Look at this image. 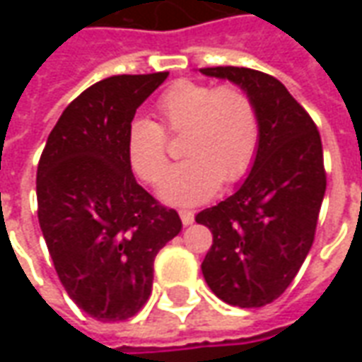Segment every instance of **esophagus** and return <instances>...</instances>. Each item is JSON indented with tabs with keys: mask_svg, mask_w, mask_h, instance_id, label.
Here are the masks:
<instances>
[{
	"mask_svg": "<svg viewBox=\"0 0 362 362\" xmlns=\"http://www.w3.org/2000/svg\"><path fill=\"white\" fill-rule=\"evenodd\" d=\"M180 219L184 225H192L194 219H196V215H194V211H189V209H180Z\"/></svg>",
	"mask_w": 362,
	"mask_h": 362,
	"instance_id": "34e87169",
	"label": "esophagus"
}]
</instances>
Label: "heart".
<instances>
[{"mask_svg":"<svg viewBox=\"0 0 362 362\" xmlns=\"http://www.w3.org/2000/svg\"><path fill=\"white\" fill-rule=\"evenodd\" d=\"M158 124L135 118L127 126L126 155L137 178L157 184L168 165L166 134H182L186 158L166 173L160 197L196 205L217 194L221 182L243 180L256 163L262 139L258 106L235 83L174 81L155 100Z\"/></svg>","mask_w":362,"mask_h":362,"instance_id":"obj_1","label":"heart"}]
</instances>
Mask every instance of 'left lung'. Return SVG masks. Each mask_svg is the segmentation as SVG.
<instances>
[{"mask_svg":"<svg viewBox=\"0 0 362 362\" xmlns=\"http://www.w3.org/2000/svg\"><path fill=\"white\" fill-rule=\"evenodd\" d=\"M240 85L258 106L262 139L248 178L225 202L196 215L213 244L202 272L221 300L259 308L279 298L310 252L326 194L320 132L273 75L248 67H202Z\"/></svg>","mask_w":362,"mask_h":362,"instance_id":"1","label":"left lung"}]
</instances>
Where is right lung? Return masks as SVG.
<instances>
[{
  "instance_id": "1",
  "label": "right lung",
  "mask_w": 362,
  "mask_h": 362,
  "mask_svg": "<svg viewBox=\"0 0 362 362\" xmlns=\"http://www.w3.org/2000/svg\"><path fill=\"white\" fill-rule=\"evenodd\" d=\"M168 71L114 75L69 103L38 170V223L62 285L98 322L135 316L153 288V262L180 233L178 213L132 173L127 126Z\"/></svg>"
}]
</instances>
